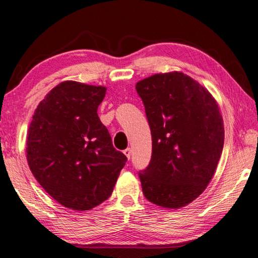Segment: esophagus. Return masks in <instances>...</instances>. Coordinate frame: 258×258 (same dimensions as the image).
Instances as JSON below:
<instances>
[{
    "instance_id": "1",
    "label": "esophagus",
    "mask_w": 258,
    "mask_h": 258,
    "mask_svg": "<svg viewBox=\"0 0 258 258\" xmlns=\"http://www.w3.org/2000/svg\"><path fill=\"white\" fill-rule=\"evenodd\" d=\"M131 154H132V151H131L130 148H127V149L124 150V155H125L126 157H127V159L131 158Z\"/></svg>"
}]
</instances>
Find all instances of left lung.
Returning <instances> with one entry per match:
<instances>
[{
    "mask_svg": "<svg viewBox=\"0 0 258 258\" xmlns=\"http://www.w3.org/2000/svg\"><path fill=\"white\" fill-rule=\"evenodd\" d=\"M151 130L152 154L140 171L152 204L180 208L206 189L224 145L223 118L213 95L180 72L155 74L135 85Z\"/></svg>",
    "mask_w": 258,
    "mask_h": 258,
    "instance_id": "1",
    "label": "left lung"
}]
</instances>
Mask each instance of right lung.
I'll list each match as a JSON object with an SVG mask.
<instances>
[{"label":"right lung","instance_id":"1","mask_svg":"<svg viewBox=\"0 0 258 258\" xmlns=\"http://www.w3.org/2000/svg\"><path fill=\"white\" fill-rule=\"evenodd\" d=\"M104 86L66 81L38 103L28 128L30 171L52 198L90 211L110 197L126 156L98 116Z\"/></svg>","mask_w":258,"mask_h":258}]
</instances>
